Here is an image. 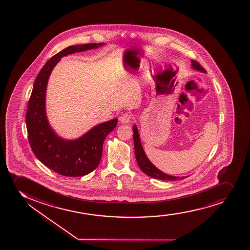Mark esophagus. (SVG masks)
<instances>
[{
	"label": "esophagus",
	"instance_id": "obj_1",
	"mask_svg": "<svg viewBox=\"0 0 250 250\" xmlns=\"http://www.w3.org/2000/svg\"><path fill=\"white\" fill-rule=\"evenodd\" d=\"M131 119H132V116L129 113H123L119 118V120L122 124H128Z\"/></svg>",
	"mask_w": 250,
	"mask_h": 250
}]
</instances>
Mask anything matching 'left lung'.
<instances>
[{"label":"left lung","mask_w":250,"mask_h":250,"mask_svg":"<svg viewBox=\"0 0 250 250\" xmlns=\"http://www.w3.org/2000/svg\"><path fill=\"white\" fill-rule=\"evenodd\" d=\"M192 68L195 69L197 71L202 72H207L206 70L203 66L198 63L197 61L192 60ZM133 131V142H134V149H135V156L137 162H138V166L141 170L146 173V175L152 177L153 178L160 179V180H166V181H176L179 179H184V177H175V176L168 175L160 170L157 168L153 164L150 162L149 159L147 158L144 148L141 144L140 138H139V133H138V127L136 125L132 127Z\"/></svg>","instance_id":"left-lung-1"}]
</instances>
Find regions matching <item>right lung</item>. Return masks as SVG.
<instances>
[{
	"label": "right lung",
	"mask_w": 250,
	"mask_h": 250,
	"mask_svg": "<svg viewBox=\"0 0 250 250\" xmlns=\"http://www.w3.org/2000/svg\"><path fill=\"white\" fill-rule=\"evenodd\" d=\"M104 44H83L63 49L46 62L35 80L26 114L29 144L36 157L45 166L61 175L81 177L96 169L102 158L104 140L117 126L118 118L98 124L76 140H65L58 137L46 118L48 78L62 57L98 48Z\"/></svg>",
	"instance_id": "right-lung-1"
}]
</instances>
